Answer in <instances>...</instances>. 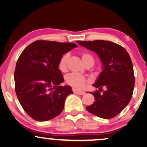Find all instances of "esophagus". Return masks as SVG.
Returning <instances> with one entry per match:
<instances>
[{
    "mask_svg": "<svg viewBox=\"0 0 147 147\" xmlns=\"http://www.w3.org/2000/svg\"><path fill=\"white\" fill-rule=\"evenodd\" d=\"M72 91H73V92L75 93V94H77V95H84V94H85V91H79V90H77V89H72Z\"/></svg>",
    "mask_w": 147,
    "mask_h": 147,
    "instance_id": "obj_1",
    "label": "esophagus"
}]
</instances>
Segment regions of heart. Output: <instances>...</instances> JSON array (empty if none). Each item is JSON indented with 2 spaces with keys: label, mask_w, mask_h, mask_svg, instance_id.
<instances>
[{
  "label": "heart",
  "mask_w": 147,
  "mask_h": 147,
  "mask_svg": "<svg viewBox=\"0 0 147 147\" xmlns=\"http://www.w3.org/2000/svg\"><path fill=\"white\" fill-rule=\"evenodd\" d=\"M82 61L85 65L94 63V58L88 52H84L81 54ZM69 56L68 54H64L59 59L58 63V68L61 72H65L67 70V63H68ZM88 82V79L85 76L79 75L76 74H71L67 76L65 78V83L68 86L72 87L74 89H81L86 86Z\"/></svg>",
  "instance_id": "obj_1"
}]
</instances>
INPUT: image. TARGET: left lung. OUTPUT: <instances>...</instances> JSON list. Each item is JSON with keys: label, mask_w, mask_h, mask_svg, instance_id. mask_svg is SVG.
I'll return each instance as SVG.
<instances>
[{"label": "left lung", "mask_w": 147, "mask_h": 147, "mask_svg": "<svg viewBox=\"0 0 147 147\" xmlns=\"http://www.w3.org/2000/svg\"><path fill=\"white\" fill-rule=\"evenodd\" d=\"M77 42L96 52L103 65V71L93 85L98 89L90 93L95 101L86 109L99 117L107 119L114 117L127 107L133 95L135 76L129 54L124 48L113 42L101 40Z\"/></svg>", "instance_id": "left-lung-1"}]
</instances>
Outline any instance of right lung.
Segmentation results:
<instances>
[{
    "label": "right lung",
    "instance_id": "add662e5",
    "mask_svg": "<svg viewBox=\"0 0 147 147\" xmlns=\"http://www.w3.org/2000/svg\"><path fill=\"white\" fill-rule=\"evenodd\" d=\"M77 46L36 40L19 56L14 71L15 91L23 109L33 119L50 120L63 111L65 98L73 92L69 86H59L64 80L58 63L65 52Z\"/></svg>",
    "mask_w": 147,
    "mask_h": 147
}]
</instances>
